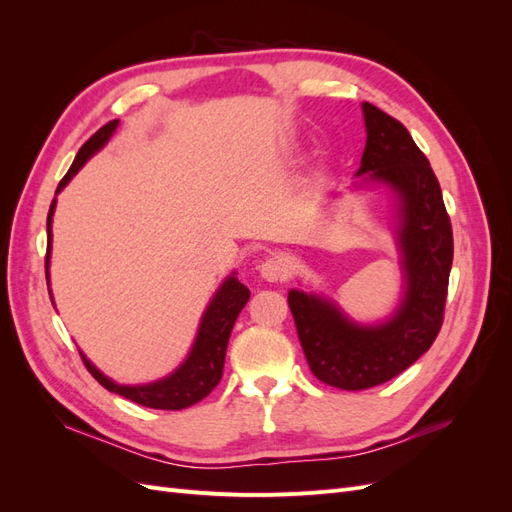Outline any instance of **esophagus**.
Here are the masks:
<instances>
[{
    "mask_svg": "<svg viewBox=\"0 0 512 512\" xmlns=\"http://www.w3.org/2000/svg\"><path fill=\"white\" fill-rule=\"evenodd\" d=\"M260 275L262 280L267 282H277V280H286L288 275V265L282 258H267L260 265Z\"/></svg>",
    "mask_w": 512,
    "mask_h": 512,
    "instance_id": "34e87169",
    "label": "esophagus"
}]
</instances>
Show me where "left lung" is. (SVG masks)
Masks as SVG:
<instances>
[{
	"label": "left lung",
	"mask_w": 512,
	"mask_h": 512,
	"mask_svg": "<svg viewBox=\"0 0 512 512\" xmlns=\"http://www.w3.org/2000/svg\"><path fill=\"white\" fill-rule=\"evenodd\" d=\"M361 108L367 143L352 188H384L393 196L389 230L404 277L401 301L384 320L365 324L324 292H288L309 369L344 391L391 380L431 348L442 327L453 265V228L425 153L397 119L369 102Z\"/></svg>",
	"instance_id": "left-lung-1"
}]
</instances>
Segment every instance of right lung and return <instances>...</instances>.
Segmentation results:
<instances>
[{
	"label": "right lung",
	"mask_w": 512,
	"mask_h": 512,
	"mask_svg": "<svg viewBox=\"0 0 512 512\" xmlns=\"http://www.w3.org/2000/svg\"><path fill=\"white\" fill-rule=\"evenodd\" d=\"M119 126V119L108 121L106 126H102L89 141L79 149L76 158L66 173V177L59 181L55 196L66 188L70 179L79 173V170L87 164L89 158H94L96 153L111 141V136L115 134ZM57 198H53L51 209H49V218H46V232H49V247H46V284L51 286V247H53V213H55ZM51 301H53V292ZM247 299H250V290H247L245 284L237 280V273L232 271L222 286L215 290L213 299L209 301L203 318H200L198 331L194 337V344L185 356L183 363L173 371L156 382L149 384H119L113 378H108L106 374L91 363L85 352H81L83 363L89 369V374L94 376L106 391L117 393L121 397H126L134 404H141L145 408H156V410H183L198 404L200 399H205L215 386H218L222 371H224V359H226V346H228V337L232 327H235V320L241 314V309L245 307Z\"/></svg>",
	"instance_id": "1"
}]
</instances>
